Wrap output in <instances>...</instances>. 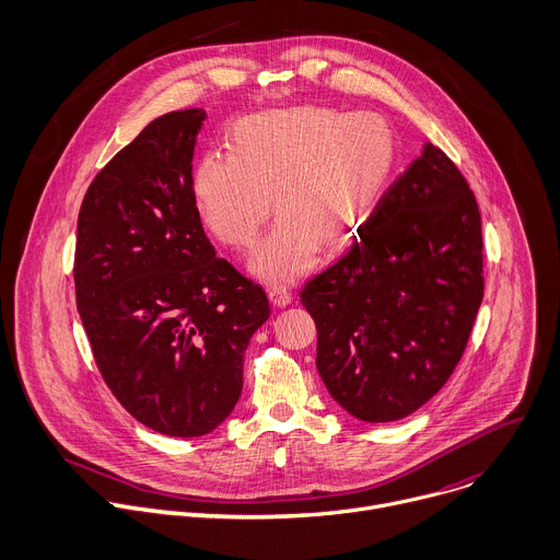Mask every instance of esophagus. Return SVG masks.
Here are the masks:
<instances>
[{
    "label": "esophagus",
    "instance_id": "esophagus-1",
    "mask_svg": "<svg viewBox=\"0 0 560 560\" xmlns=\"http://www.w3.org/2000/svg\"><path fill=\"white\" fill-rule=\"evenodd\" d=\"M269 300L273 306H287V304H291L293 295L284 284H273V287H269Z\"/></svg>",
    "mask_w": 560,
    "mask_h": 560
}]
</instances>
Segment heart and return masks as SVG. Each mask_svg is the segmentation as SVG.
I'll return each instance as SVG.
<instances>
[{
  "instance_id": "heart-1",
  "label": "heart",
  "mask_w": 560,
  "mask_h": 560,
  "mask_svg": "<svg viewBox=\"0 0 560 560\" xmlns=\"http://www.w3.org/2000/svg\"><path fill=\"white\" fill-rule=\"evenodd\" d=\"M397 161L395 132L375 112L298 105L262 112L230 132V154L207 152L191 189L209 232L230 247L256 245V276L289 282L317 260L322 241L347 245L382 200Z\"/></svg>"
}]
</instances>
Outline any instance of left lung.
Segmentation results:
<instances>
[{
	"mask_svg": "<svg viewBox=\"0 0 560 560\" xmlns=\"http://www.w3.org/2000/svg\"><path fill=\"white\" fill-rule=\"evenodd\" d=\"M300 300L317 328V373L347 412L397 421L434 397L483 300L481 213L457 165L425 143Z\"/></svg>",
	"mask_w": 560,
	"mask_h": 560,
	"instance_id": "obj_1",
	"label": "left lung"
}]
</instances>
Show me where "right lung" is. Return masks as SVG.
Wrapping results in <instances>:
<instances>
[{
    "label": "right lung",
    "mask_w": 560,
    "mask_h": 560,
    "mask_svg": "<svg viewBox=\"0 0 560 560\" xmlns=\"http://www.w3.org/2000/svg\"><path fill=\"white\" fill-rule=\"evenodd\" d=\"M205 109L154 119L90 183L77 222V308L107 388L143 425L200 436L234 410L260 284L215 258L191 189Z\"/></svg>",
    "instance_id": "obj_1"
}]
</instances>
